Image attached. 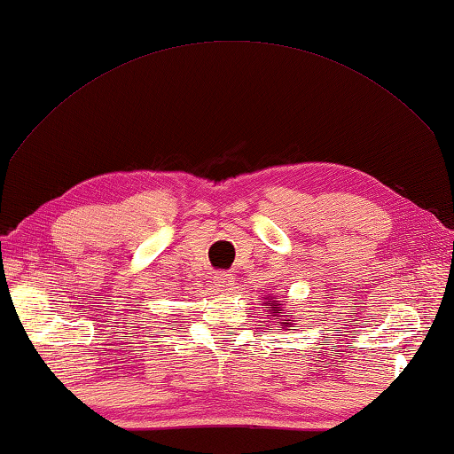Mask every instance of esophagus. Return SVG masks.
<instances>
[{"instance_id": "esophagus-1", "label": "esophagus", "mask_w": 454, "mask_h": 454, "mask_svg": "<svg viewBox=\"0 0 454 454\" xmlns=\"http://www.w3.org/2000/svg\"><path fill=\"white\" fill-rule=\"evenodd\" d=\"M214 282H216V286L224 292H232L236 286V278L228 272H218L216 276H214Z\"/></svg>"}]
</instances>
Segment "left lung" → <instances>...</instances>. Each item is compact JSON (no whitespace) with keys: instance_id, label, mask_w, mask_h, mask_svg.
Returning <instances> with one entry per match:
<instances>
[{"instance_id":"8db88e82","label":"left lung","mask_w":454,"mask_h":454,"mask_svg":"<svg viewBox=\"0 0 454 454\" xmlns=\"http://www.w3.org/2000/svg\"><path fill=\"white\" fill-rule=\"evenodd\" d=\"M264 309H268L270 312L266 314V317H270L274 320L280 322V330H290L292 325H294V320H292V310H282V304L276 296H266L264 298Z\"/></svg>"}]
</instances>
